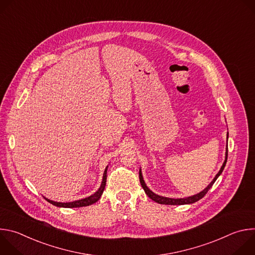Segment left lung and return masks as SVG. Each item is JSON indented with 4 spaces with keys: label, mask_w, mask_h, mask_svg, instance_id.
Returning a JSON list of instances; mask_svg holds the SVG:
<instances>
[{
    "label": "left lung",
    "mask_w": 255,
    "mask_h": 255,
    "mask_svg": "<svg viewBox=\"0 0 255 255\" xmlns=\"http://www.w3.org/2000/svg\"><path fill=\"white\" fill-rule=\"evenodd\" d=\"M227 140H228V133H227ZM226 156H225V160L223 162V165L221 166L219 172H218L216 174V176L213 178V180L211 181V183L209 184V186L204 189L202 192H200L199 194L197 195H194V196H191V197H188V198H183V199H171V198H166V197H162V196H158L156 194H154L152 191H150L146 184H145V181L143 179V176H142V172H141V168L139 169V179H140V184L145 192V194H146L152 201L158 203V204H162V205H187V204H193V203H196L198 202L199 200H201L207 193L208 191L212 188V186L214 185V183L216 181V179L219 177V175L222 173L225 165H226V162H227V157H228V146L226 148Z\"/></svg>",
    "instance_id": "8db88e82"
}]
</instances>
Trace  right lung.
<instances>
[{"mask_svg":"<svg viewBox=\"0 0 255 255\" xmlns=\"http://www.w3.org/2000/svg\"><path fill=\"white\" fill-rule=\"evenodd\" d=\"M107 170H108V166L105 168L104 174H103V180L101 187L99 188V190L92 196L82 199V200H78V201H74V202H69V203H60V202H54L51 200H48L45 198V200H47L50 204L56 206V207H62V208H80V207H86V206H90L96 202L99 201V199L101 198L105 187H106V181H107Z\"/></svg>","mask_w":255,"mask_h":255,"instance_id":"right-lung-1","label":"right lung"}]
</instances>
